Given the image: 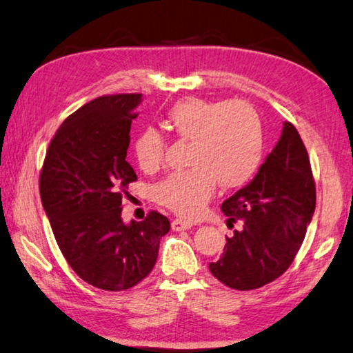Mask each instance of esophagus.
I'll return each mask as SVG.
<instances>
[{
  "label": "esophagus",
  "instance_id": "obj_1",
  "mask_svg": "<svg viewBox=\"0 0 353 353\" xmlns=\"http://www.w3.org/2000/svg\"><path fill=\"white\" fill-rule=\"evenodd\" d=\"M191 227H193V223L182 219H174L171 222V228L174 230V232H183V230H190Z\"/></svg>",
  "mask_w": 353,
  "mask_h": 353
}]
</instances>
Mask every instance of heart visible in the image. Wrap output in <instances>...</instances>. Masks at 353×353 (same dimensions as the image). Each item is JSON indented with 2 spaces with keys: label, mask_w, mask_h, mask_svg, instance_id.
<instances>
[{
  "label": "heart",
  "mask_w": 353,
  "mask_h": 353,
  "mask_svg": "<svg viewBox=\"0 0 353 353\" xmlns=\"http://www.w3.org/2000/svg\"><path fill=\"white\" fill-rule=\"evenodd\" d=\"M166 125L179 139L191 142V168L170 174L152 190L156 202L176 214H201L217 182L223 188L239 187L259 166L264 128L247 101L185 99L168 111ZM165 146L163 136L154 128L140 131L132 145L140 168L156 171L163 162Z\"/></svg>",
  "instance_id": "obj_1"
}]
</instances>
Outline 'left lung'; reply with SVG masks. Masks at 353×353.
<instances>
[{"label": "left lung", "mask_w": 353, "mask_h": 353, "mask_svg": "<svg viewBox=\"0 0 353 353\" xmlns=\"http://www.w3.org/2000/svg\"><path fill=\"white\" fill-rule=\"evenodd\" d=\"M316 205L310 160L299 132L284 121L273 151L253 181L222 203L227 225L238 228L227 238L210 272L236 290H253L283 274L304 241Z\"/></svg>", "instance_id": "1"}]
</instances>
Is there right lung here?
I'll return each mask as SVG.
<instances>
[{"label": "right lung", "mask_w": 353, "mask_h": 353, "mask_svg": "<svg viewBox=\"0 0 353 353\" xmlns=\"http://www.w3.org/2000/svg\"><path fill=\"white\" fill-rule=\"evenodd\" d=\"M142 94L103 95L63 121L44 159L40 196L70 268L101 290L121 292L148 276L170 221L157 211L125 223L121 197L137 181L126 162Z\"/></svg>", "instance_id": "1"}]
</instances>
